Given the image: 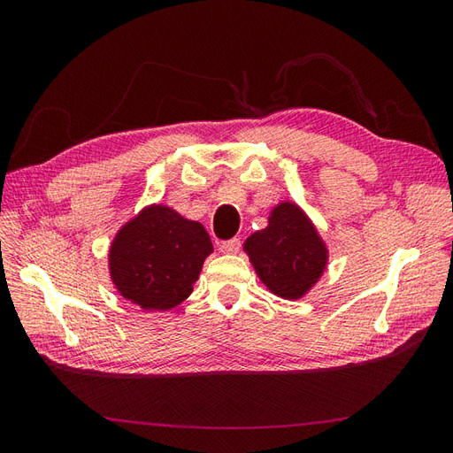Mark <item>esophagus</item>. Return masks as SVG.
<instances>
[{
	"label": "esophagus",
	"mask_w": 453,
	"mask_h": 453,
	"mask_svg": "<svg viewBox=\"0 0 453 453\" xmlns=\"http://www.w3.org/2000/svg\"><path fill=\"white\" fill-rule=\"evenodd\" d=\"M240 248H242L240 238H232V240L219 243V251L225 253V255H236L240 251Z\"/></svg>",
	"instance_id": "esophagus-1"
}]
</instances>
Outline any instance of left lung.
<instances>
[{"label":"left lung","instance_id":"obj_1","mask_svg":"<svg viewBox=\"0 0 453 453\" xmlns=\"http://www.w3.org/2000/svg\"><path fill=\"white\" fill-rule=\"evenodd\" d=\"M251 265L268 289L281 298H303L319 281L328 251L318 228L295 202H280L268 226L243 243Z\"/></svg>","mask_w":453,"mask_h":453}]
</instances>
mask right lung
<instances>
[{
	"label": "right lung",
	"instance_id": "right-lung-1",
	"mask_svg": "<svg viewBox=\"0 0 453 453\" xmlns=\"http://www.w3.org/2000/svg\"><path fill=\"white\" fill-rule=\"evenodd\" d=\"M210 234L162 203H150L122 226L109 248V276L122 298L143 310L166 311L193 293Z\"/></svg>",
	"mask_w": 453,
	"mask_h": 453
}]
</instances>
